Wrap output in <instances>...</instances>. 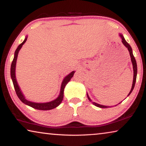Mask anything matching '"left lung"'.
Instances as JSON below:
<instances>
[{
	"label": "left lung",
	"mask_w": 146,
	"mask_h": 146,
	"mask_svg": "<svg viewBox=\"0 0 146 146\" xmlns=\"http://www.w3.org/2000/svg\"><path fill=\"white\" fill-rule=\"evenodd\" d=\"M118 35H119V36L121 38V39H122V44L125 47H126V48H127L128 51H129V55H130V57H131V62H132V64H133V84H132L131 89V90L129 91V94H128V95H127V97H128V96H129L130 94L131 93V92L133 91V89H134V87H135V82H136V79H137V62H136V60H135V58L134 57V55H133V50H132L131 47V46L129 45V44L127 42L126 40H125V38H124V37H123V35L122 33H119V34H118ZM87 97H88V100H90V102L92 103L93 105H95V106H97V107H98V108H109L113 107V106H108L100 105V104H97V103H96L95 102H93V101L91 100V99L90 98V97H89L88 93H87ZM121 102H120V103H118V104H120ZM118 104L115 105L114 106H117Z\"/></svg>",
	"instance_id": "8db88e82"
}]
</instances>
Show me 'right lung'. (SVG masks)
<instances>
[{
	"instance_id": "add662e5",
	"label": "right lung",
	"mask_w": 146,
	"mask_h": 146,
	"mask_svg": "<svg viewBox=\"0 0 146 146\" xmlns=\"http://www.w3.org/2000/svg\"><path fill=\"white\" fill-rule=\"evenodd\" d=\"M28 36V35H26L25 36V38H24V41L20 44L18 47H17V49L15 50V51L14 58H13V61H12V63L11 65L10 75H11L12 82H13V86H14L15 90L17 95L18 96L19 99L21 100V102H23L24 104H25L26 105L29 106L31 108L36 109V110H38L46 111V110H53V109L56 108L57 106L60 105V103L62 102V101L63 98H64V89H65V87L67 85V84L70 81L71 78L73 76L74 73H75V71H71L70 74H68V75H66L65 77L64 78L62 82V84H61L60 93H59L58 96L55 98V99H54L51 101H49V102H35L26 99L23 93L22 92V90L21 88H20V86H19L18 82H17L15 71H16L17 60V57H18L19 52V51L21 50V49L22 48V47H23L24 43L26 42Z\"/></svg>"
}]
</instances>
